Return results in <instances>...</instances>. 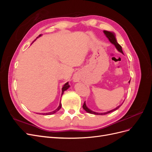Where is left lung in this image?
Wrapping results in <instances>:
<instances>
[{
    "instance_id": "1",
    "label": "left lung",
    "mask_w": 152,
    "mask_h": 152,
    "mask_svg": "<svg viewBox=\"0 0 152 152\" xmlns=\"http://www.w3.org/2000/svg\"><path fill=\"white\" fill-rule=\"evenodd\" d=\"M103 32H104V35H106V37H107L108 39V40H110V42H111L112 44H113L115 45V46L116 49L118 50L119 52H121V53L124 54V53H123V51H122L121 45L120 44H118L117 41V40H116L115 35V34L113 33V32L108 31H107V30H104ZM129 83H130V80L129 81ZM123 103H124V102H123ZM122 104H123V103H122ZM122 104H120L119 106H118L117 107H116L115 108H114V109H113V110H110V111L107 112H104V113H98V112H95L92 111L91 110H90L89 108H87V107L86 104V102H84L83 106H82V107H83L84 110H86V111L87 113H91V114H94V115H106V114H108V113H111V112H114V111H115V110H117L119 107H120Z\"/></svg>"
}]
</instances>
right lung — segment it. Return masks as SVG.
Wrapping results in <instances>:
<instances>
[{
  "instance_id": "obj_1",
  "label": "right lung",
  "mask_w": 152,
  "mask_h": 152,
  "mask_svg": "<svg viewBox=\"0 0 152 152\" xmlns=\"http://www.w3.org/2000/svg\"><path fill=\"white\" fill-rule=\"evenodd\" d=\"M41 36V35H39V37H40ZM37 37V38H38ZM69 87H70V86H69V84H68V82H66V83L63 86V87H62V93H61V96L63 94V93H64V91H66V90H67ZM61 108V102H60V103H59V107H58V108L57 109H56L55 110H54V111H53V112H49V113H41V115H53V114H54V113H55L56 112H57L58 110L60 109Z\"/></svg>"
}]
</instances>
